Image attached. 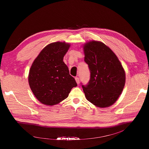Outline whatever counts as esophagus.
I'll return each instance as SVG.
<instances>
[{
	"label": "esophagus",
	"instance_id": "34e87169",
	"mask_svg": "<svg viewBox=\"0 0 149 149\" xmlns=\"http://www.w3.org/2000/svg\"><path fill=\"white\" fill-rule=\"evenodd\" d=\"M75 81H76V82H77V84H79V78L76 77V78H75Z\"/></svg>",
	"mask_w": 149,
	"mask_h": 149
}]
</instances>
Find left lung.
<instances>
[{"label": "left lung", "mask_w": 149, "mask_h": 149, "mask_svg": "<svg viewBox=\"0 0 149 149\" xmlns=\"http://www.w3.org/2000/svg\"><path fill=\"white\" fill-rule=\"evenodd\" d=\"M84 61L88 65L90 79L82 86L87 100L97 107H109L121 94L125 72L116 55L103 42L91 40L83 45Z\"/></svg>", "instance_id": "obj_1"}]
</instances>
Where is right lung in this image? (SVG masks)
<instances>
[{"label": "right lung", "instance_id": "obj_1", "mask_svg": "<svg viewBox=\"0 0 149 149\" xmlns=\"http://www.w3.org/2000/svg\"><path fill=\"white\" fill-rule=\"evenodd\" d=\"M71 45L52 42L42 49L29 70L28 82L37 100L47 105H56L67 98L77 84L70 75L63 58Z\"/></svg>", "mask_w": 149, "mask_h": 149}]
</instances>
